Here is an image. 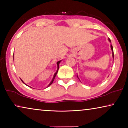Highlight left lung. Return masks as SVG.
I'll use <instances>...</instances> for the list:
<instances>
[{
    "label": "left lung",
    "mask_w": 128,
    "mask_h": 128,
    "mask_svg": "<svg viewBox=\"0 0 128 128\" xmlns=\"http://www.w3.org/2000/svg\"><path fill=\"white\" fill-rule=\"evenodd\" d=\"M108 40H109V41L111 42V40H110V38H109V39H108ZM111 48L112 51V57H113V58H114V50H113V47H112V45H111ZM77 76H78V75H77Z\"/></svg>",
    "instance_id": "left-lung-1"
}]
</instances>
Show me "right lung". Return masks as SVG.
I'll return each mask as SVG.
<instances>
[{
	"label": "right lung",
	"instance_id": "right-lung-1",
	"mask_svg": "<svg viewBox=\"0 0 128 128\" xmlns=\"http://www.w3.org/2000/svg\"><path fill=\"white\" fill-rule=\"evenodd\" d=\"M13 56H14V55H13ZM61 62V60H59V61H58V62H57V66H58V68H57V71L56 72V73H55V74H54V78H52V81L51 82H50V84H49L48 85V87H49V86H50V85H51L52 84V83H53V82H54V79H55V76H56V74H57V73H58V70H59V64H60V62ZM21 80H22V79H21ZM22 83H24V82H23V81H22ZM24 84H25V83H24ZM26 86H27V84H26Z\"/></svg>",
	"mask_w": 128,
	"mask_h": 128
}]
</instances>
